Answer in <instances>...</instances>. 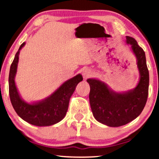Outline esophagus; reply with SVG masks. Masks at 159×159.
<instances>
[{
    "mask_svg": "<svg viewBox=\"0 0 159 159\" xmlns=\"http://www.w3.org/2000/svg\"><path fill=\"white\" fill-rule=\"evenodd\" d=\"M92 75H93V72L90 69H84L83 71H82V75H83V77L84 78V79H88V78L91 77Z\"/></svg>",
    "mask_w": 159,
    "mask_h": 159,
    "instance_id": "obj_1",
    "label": "esophagus"
}]
</instances>
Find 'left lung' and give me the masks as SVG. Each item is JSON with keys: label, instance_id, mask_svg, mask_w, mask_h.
<instances>
[{"label": "left lung", "instance_id": "obj_1", "mask_svg": "<svg viewBox=\"0 0 159 159\" xmlns=\"http://www.w3.org/2000/svg\"><path fill=\"white\" fill-rule=\"evenodd\" d=\"M127 43L131 45L137 57L140 74V81L133 90L116 93L99 80H87L90 86L89 98L93 116L109 127H120L136 119L143 111L148 95L149 72L145 52L132 37L127 36Z\"/></svg>", "mask_w": 159, "mask_h": 159}]
</instances>
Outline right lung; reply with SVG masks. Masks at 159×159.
Instances as JSON below:
<instances>
[{
	"mask_svg": "<svg viewBox=\"0 0 159 159\" xmlns=\"http://www.w3.org/2000/svg\"><path fill=\"white\" fill-rule=\"evenodd\" d=\"M25 44V43H23L19 47L10 67L8 86L11 102L16 114L27 122L39 127L53 125L59 122L66 116L69 99L77 84L83 80L82 76L78 75L67 80L45 101L33 104L25 103L19 96L14 82L19 51Z\"/></svg>",
	"mask_w": 159,
	"mask_h": 159,
	"instance_id": "obj_1",
	"label": "right lung"
}]
</instances>
